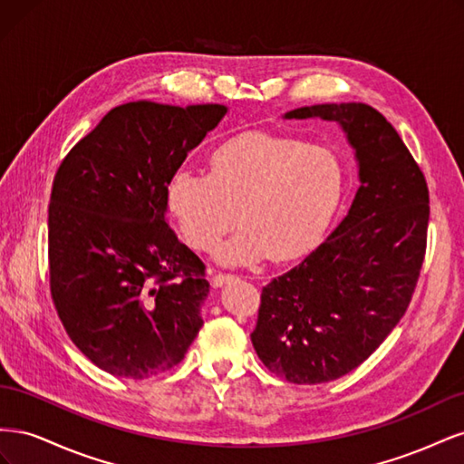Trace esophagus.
<instances>
[{
    "instance_id": "obj_1",
    "label": "esophagus",
    "mask_w": 464,
    "mask_h": 464,
    "mask_svg": "<svg viewBox=\"0 0 464 464\" xmlns=\"http://www.w3.org/2000/svg\"><path fill=\"white\" fill-rule=\"evenodd\" d=\"M234 280H237V276H234V275H224V273H217V275H213V278H210V285H213L215 288H220V286H224V285H230V283H234Z\"/></svg>"
}]
</instances>
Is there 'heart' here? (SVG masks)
<instances>
[{
    "label": "heart",
    "mask_w": 464,
    "mask_h": 464,
    "mask_svg": "<svg viewBox=\"0 0 464 464\" xmlns=\"http://www.w3.org/2000/svg\"><path fill=\"white\" fill-rule=\"evenodd\" d=\"M346 189L343 159L298 137L249 130L208 154V170L181 166L168 179L166 205L189 247L208 254L224 242L222 265L292 261L312 251L339 213ZM238 217H235V213Z\"/></svg>",
    "instance_id": "1"
}]
</instances>
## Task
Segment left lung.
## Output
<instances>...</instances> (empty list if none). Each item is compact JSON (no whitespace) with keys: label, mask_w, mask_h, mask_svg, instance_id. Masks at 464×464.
Listing matches in <instances>:
<instances>
[{"label":"left lung","mask_w":464,"mask_h":464,"mask_svg":"<svg viewBox=\"0 0 464 464\" xmlns=\"http://www.w3.org/2000/svg\"><path fill=\"white\" fill-rule=\"evenodd\" d=\"M288 120L339 121L360 188L344 220L300 265L263 286L251 343L290 383L339 379L366 362L409 307L428 242L430 191L397 130L368 104H315Z\"/></svg>","instance_id":"left-lung-1"}]
</instances>
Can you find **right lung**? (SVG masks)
<instances>
[{"label": "right lung", "instance_id": "right-lung-1", "mask_svg": "<svg viewBox=\"0 0 464 464\" xmlns=\"http://www.w3.org/2000/svg\"><path fill=\"white\" fill-rule=\"evenodd\" d=\"M224 114L222 104H121L53 176L52 300L69 339L111 375L172 370L203 325L205 265L166 224V188Z\"/></svg>", "mask_w": 464, "mask_h": 464}]
</instances>
